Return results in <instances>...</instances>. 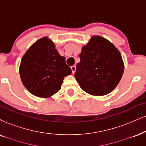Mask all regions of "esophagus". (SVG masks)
I'll use <instances>...</instances> for the list:
<instances>
[{"mask_svg": "<svg viewBox=\"0 0 146 146\" xmlns=\"http://www.w3.org/2000/svg\"><path fill=\"white\" fill-rule=\"evenodd\" d=\"M76 66H71V70H72V73L73 74H74L75 73V72H76Z\"/></svg>", "mask_w": 146, "mask_h": 146, "instance_id": "esophagus-1", "label": "esophagus"}]
</instances>
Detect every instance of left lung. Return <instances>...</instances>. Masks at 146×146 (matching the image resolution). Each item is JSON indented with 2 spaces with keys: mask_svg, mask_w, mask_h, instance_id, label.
Returning a JSON list of instances; mask_svg holds the SVG:
<instances>
[{
  "mask_svg": "<svg viewBox=\"0 0 146 146\" xmlns=\"http://www.w3.org/2000/svg\"><path fill=\"white\" fill-rule=\"evenodd\" d=\"M75 78L83 91L102 96L114 90L124 72L119 51L107 39L94 36L79 54Z\"/></svg>",
  "mask_w": 146,
  "mask_h": 146,
  "instance_id": "8db88e82",
  "label": "left lung"
}]
</instances>
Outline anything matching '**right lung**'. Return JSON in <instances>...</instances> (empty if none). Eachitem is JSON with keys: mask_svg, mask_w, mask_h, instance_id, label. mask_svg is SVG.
Wrapping results in <instances>:
<instances>
[{"mask_svg": "<svg viewBox=\"0 0 146 146\" xmlns=\"http://www.w3.org/2000/svg\"><path fill=\"white\" fill-rule=\"evenodd\" d=\"M72 74L55 46L47 37L34 43L24 54L19 66L22 83L32 94L49 98L61 89L64 77Z\"/></svg>", "mask_w": 146, "mask_h": 146, "instance_id": "obj_1", "label": "right lung"}]
</instances>
